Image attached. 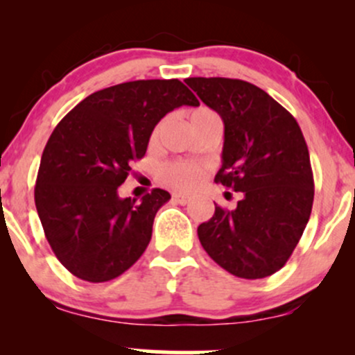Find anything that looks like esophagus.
Segmentation results:
<instances>
[{"label":"esophagus","mask_w":355,"mask_h":355,"mask_svg":"<svg viewBox=\"0 0 355 355\" xmlns=\"http://www.w3.org/2000/svg\"><path fill=\"white\" fill-rule=\"evenodd\" d=\"M172 198H173L175 203H180V205H185V203L190 202L191 197H190V195H187V193H173Z\"/></svg>","instance_id":"1"}]
</instances>
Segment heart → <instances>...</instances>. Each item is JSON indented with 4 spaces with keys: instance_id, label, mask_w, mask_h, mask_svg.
<instances>
[{
    "instance_id": "1",
    "label": "heart",
    "mask_w": 355,
    "mask_h": 355,
    "mask_svg": "<svg viewBox=\"0 0 355 355\" xmlns=\"http://www.w3.org/2000/svg\"><path fill=\"white\" fill-rule=\"evenodd\" d=\"M190 123H197V121L207 120V118H218L211 112L210 108L198 107L190 112ZM162 125H158L152 133V141H157L160 137ZM203 178V168L198 165L185 164V162H172V164H166L162 168V180L168 185L175 187V189L180 190H191L202 182Z\"/></svg>"
}]
</instances>
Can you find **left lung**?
<instances>
[{
  "mask_svg": "<svg viewBox=\"0 0 355 355\" xmlns=\"http://www.w3.org/2000/svg\"><path fill=\"white\" fill-rule=\"evenodd\" d=\"M225 125L215 183L242 191L237 209L215 205L198 225L202 247L240 279L280 270L302 237L313 203L311 157L299 123L255 85L234 78H187Z\"/></svg>",
  "mask_w": 355,
  "mask_h": 355,
  "instance_id": "left-lung-1",
  "label": "left lung"
}]
</instances>
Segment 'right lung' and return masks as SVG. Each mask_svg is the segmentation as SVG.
<instances>
[{"instance_id":"right-lung-1","label":"right lung","mask_w":355,"mask_h":355,"mask_svg":"<svg viewBox=\"0 0 355 355\" xmlns=\"http://www.w3.org/2000/svg\"><path fill=\"white\" fill-rule=\"evenodd\" d=\"M198 100L180 80H137L92 93L53 130L35 185V205L61 266L87 282H108L140 259L170 193L141 200L118 187L145 157L155 125Z\"/></svg>"}]
</instances>
